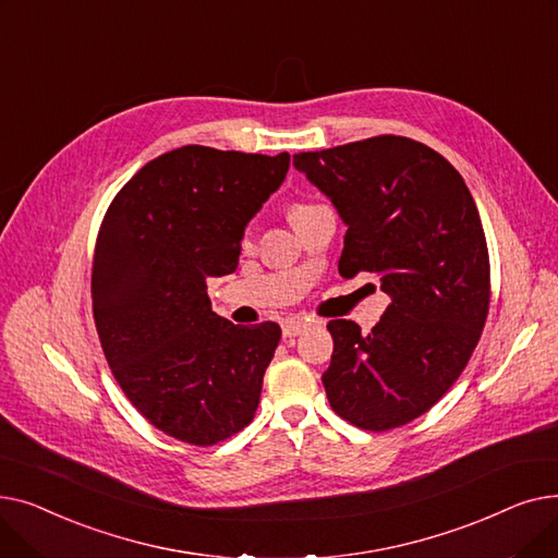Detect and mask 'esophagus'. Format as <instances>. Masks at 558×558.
Masks as SVG:
<instances>
[{
    "mask_svg": "<svg viewBox=\"0 0 558 558\" xmlns=\"http://www.w3.org/2000/svg\"><path fill=\"white\" fill-rule=\"evenodd\" d=\"M307 326H310V324H307V320H303V318H291V320H287V324L282 326V335H284V337H296V335H301Z\"/></svg>",
    "mask_w": 558,
    "mask_h": 558,
    "instance_id": "1",
    "label": "esophagus"
}]
</instances>
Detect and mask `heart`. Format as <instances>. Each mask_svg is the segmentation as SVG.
<instances>
[{
	"label": "heart",
	"instance_id": "1",
	"mask_svg": "<svg viewBox=\"0 0 558 558\" xmlns=\"http://www.w3.org/2000/svg\"><path fill=\"white\" fill-rule=\"evenodd\" d=\"M301 208H305V205H296V208H294V210H291V213H296V210H301Z\"/></svg>",
	"mask_w": 558,
	"mask_h": 558
}]
</instances>
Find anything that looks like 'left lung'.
<instances>
[{
    "label": "left lung",
    "instance_id": "left-lung-1",
    "mask_svg": "<svg viewBox=\"0 0 558 558\" xmlns=\"http://www.w3.org/2000/svg\"><path fill=\"white\" fill-rule=\"evenodd\" d=\"M345 223L339 274L371 271L391 296L366 335L335 318L324 387L335 412L385 432L425 414L457 383L488 314V248L461 173L429 146L377 135L294 156Z\"/></svg>",
    "mask_w": 558,
    "mask_h": 558
}]
</instances>
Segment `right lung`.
Listing matches in <instances>:
<instances>
[{"label":"right lung","mask_w":558,"mask_h":558,"mask_svg":"<svg viewBox=\"0 0 558 558\" xmlns=\"http://www.w3.org/2000/svg\"><path fill=\"white\" fill-rule=\"evenodd\" d=\"M289 154L187 144L117 192L93 264V312L108 366L137 412L192 446L246 427L278 341L276 324L213 312L208 278L238 269L248 221L284 181Z\"/></svg>","instance_id":"obj_1"}]
</instances>
